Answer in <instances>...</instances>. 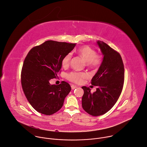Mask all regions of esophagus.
<instances>
[{
    "label": "esophagus",
    "instance_id": "34e87169",
    "mask_svg": "<svg viewBox=\"0 0 147 147\" xmlns=\"http://www.w3.org/2000/svg\"><path fill=\"white\" fill-rule=\"evenodd\" d=\"M76 88H77V87H76V86H75V85H72V86H71V88H72V90H74V89H75Z\"/></svg>",
    "mask_w": 147,
    "mask_h": 147
}]
</instances>
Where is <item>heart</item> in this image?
I'll return each mask as SVG.
<instances>
[{
	"instance_id": "1",
	"label": "heart",
	"mask_w": 147,
	"mask_h": 147,
	"mask_svg": "<svg viewBox=\"0 0 147 147\" xmlns=\"http://www.w3.org/2000/svg\"><path fill=\"white\" fill-rule=\"evenodd\" d=\"M77 53L81 56L88 67L92 68H98L101 64L102 57L96 55V52L88 46H83L78 49ZM72 58V54L69 53L67 54L62 59L61 64L63 67H68L69 65ZM68 79L74 83H80L83 80L87 78V74L84 72H71L67 76Z\"/></svg>"
}]
</instances>
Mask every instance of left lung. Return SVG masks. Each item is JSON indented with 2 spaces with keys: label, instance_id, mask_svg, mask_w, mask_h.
Instances as JSON below:
<instances>
[{
  "label": "left lung",
  "instance_id": "left-lung-1",
  "mask_svg": "<svg viewBox=\"0 0 147 147\" xmlns=\"http://www.w3.org/2000/svg\"><path fill=\"white\" fill-rule=\"evenodd\" d=\"M103 56V61L91 84L97 86L95 92L83 86L82 104L83 109L92 116H99L109 111L117 102L122 90L124 66L121 55L103 41H98Z\"/></svg>",
  "mask_w": 147,
  "mask_h": 147
}]
</instances>
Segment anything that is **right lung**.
Wrapping results in <instances>:
<instances>
[{
    "label": "right lung",
    "mask_w": 147,
    "mask_h": 147,
    "mask_svg": "<svg viewBox=\"0 0 147 147\" xmlns=\"http://www.w3.org/2000/svg\"><path fill=\"white\" fill-rule=\"evenodd\" d=\"M75 46L49 40L33 47L27 55L21 72L22 87L28 100L38 112L49 115L62 107L71 87L64 81L56 85L50 80L57 76L63 58Z\"/></svg>",
    "instance_id": "add662e5"
}]
</instances>
